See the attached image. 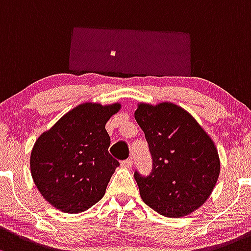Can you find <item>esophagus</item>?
Returning a JSON list of instances; mask_svg holds the SVG:
<instances>
[{
	"instance_id": "1",
	"label": "esophagus",
	"mask_w": 251,
	"mask_h": 251,
	"mask_svg": "<svg viewBox=\"0 0 251 251\" xmlns=\"http://www.w3.org/2000/svg\"><path fill=\"white\" fill-rule=\"evenodd\" d=\"M132 165H133L132 157H128V159L121 161V166H123V167H125V168H131V167H132Z\"/></svg>"
}]
</instances>
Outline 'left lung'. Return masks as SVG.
<instances>
[{"instance_id": "left-lung-1", "label": "left lung", "mask_w": 251, "mask_h": 251, "mask_svg": "<svg viewBox=\"0 0 251 251\" xmlns=\"http://www.w3.org/2000/svg\"><path fill=\"white\" fill-rule=\"evenodd\" d=\"M134 118L152 159L148 176L134 172L144 203L170 218L201 207L220 173L218 150L210 137L186 110L173 103H141Z\"/></svg>"}]
</instances>
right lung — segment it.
Masks as SVG:
<instances>
[{
	"mask_svg": "<svg viewBox=\"0 0 251 251\" xmlns=\"http://www.w3.org/2000/svg\"><path fill=\"white\" fill-rule=\"evenodd\" d=\"M120 104L84 103L38 137L30 167L42 196L65 213H80L103 197L119 161L108 151L105 123Z\"/></svg>",
	"mask_w": 251,
	"mask_h": 251,
	"instance_id": "add662e5",
	"label": "right lung"
}]
</instances>
